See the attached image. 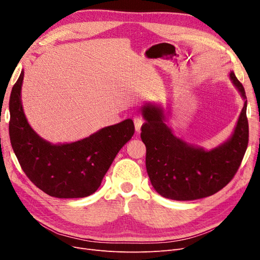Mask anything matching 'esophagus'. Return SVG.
<instances>
[{
	"instance_id": "obj_1",
	"label": "esophagus",
	"mask_w": 260,
	"mask_h": 260,
	"mask_svg": "<svg viewBox=\"0 0 260 260\" xmlns=\"http://www.w3.org/2000/svg\"><path fill=\"white\" fill-rule=\"evenodd\" d=\"M133 122H135V127H136V131L137 132H140L141 130V127H142V124L144 123V120L142 119L141 117H135L133 118Z\"/></svg>"
}]
</instances>
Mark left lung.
Returning a JSON list of instances; mask_svg holds the SVG:
<instances>
[{"label": "left lung", "instance_id": "left-lung-1", "mask_svg": "<svg viewBox=\"0 0 260 260\" xmlns=\"http://www.w3.org/2000/svg\"><path fill=\"white\" fill-rule=\"evenodd\" d=\"M230 78L245 102L231 139L209 152L172 135L160 108L143 106L146 121L141 127V139L146 146V170L153 187L164 198L175 201L207 198L223 188L237 174L248 144L247 100L233 72Z\"/></svg>", "mask_w": 260, "mask_h": 260}]
</instances>
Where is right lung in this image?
Instances as JSON below:
<instances>
[{
  "label": "right lung",
  "mask_w": 260,
  "mask_h": 260,
  "mask_svg": "<svg viewBox=\"0 0 260 260\" xmlns=\"http://www.w3.org/2000/svg\"><path fill=\"white\" fill-rule=\"evenodd\" d=\"M21 72L10 98L11 144L21 169L37 187L58 199L85 198L100 187L120 148L135 133L131 119L101 129L89 138L53 145L31 129L23 114Z\"/></svg>",
  "instance_id": "right-lung-1"
}]
</instances>
